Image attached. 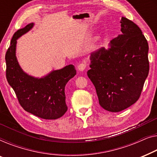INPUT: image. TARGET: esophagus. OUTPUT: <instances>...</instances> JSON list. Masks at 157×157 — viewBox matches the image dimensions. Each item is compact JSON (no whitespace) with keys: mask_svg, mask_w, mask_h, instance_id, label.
<instances>
[{"mask_svg":"<svg viewBox=\"0 0 157 157\" xmlns=\"http://www.w3.org/2000/svg\"><path fill=\"white\" fill-rule=\"evenodd\" d=\"M86 65L85 63H80L79 65L78 66V70H79V71H83L86 69Z\"/></svg>","mask_w":157,"mask_h":157,"instance_id":"1","label":"esophagus"}]
</instances>
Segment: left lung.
Here are the masks:
<instances>
[{
	"mask_svg": "<svg viewBox=\"0 0 157 157\" xmlns=\"http://www.w3.org/2000/svg\"><path fill=\"white\" fill-rule=\"evenodd\" d=\"M122 34L90 57L87 76L94 85L99 103L105 110L118 112L139 100L149 70V45L142 30L122 17Z\"/></svg>",
	"mask_w": 157,
	"mask_h": 157,
	"instance_id": "8db88e82",
	"label": "left lung"
}]
</instances>
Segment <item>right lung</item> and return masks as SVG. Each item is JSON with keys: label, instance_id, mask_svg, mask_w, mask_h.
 <instances>
[{"label": "right lung", "instance_id": "right-lung-1", "mask_svg": "<svg viewBox=\"0 0 157 157\" xmlns=\"http://www.w3.org/2000/svg\"><path fill=\"white\" fill-rule=\"evenodd\" d=\"M33 25V23L28 24L13 35L6 54V78L26 112L45 120H56L67 110L65 87L76 75V70L69 65L41 78L30 76L22 70L15 56L17 40Z\"/></svg>", "mask_w": 157, "mask_h": 157}]
</instances>
